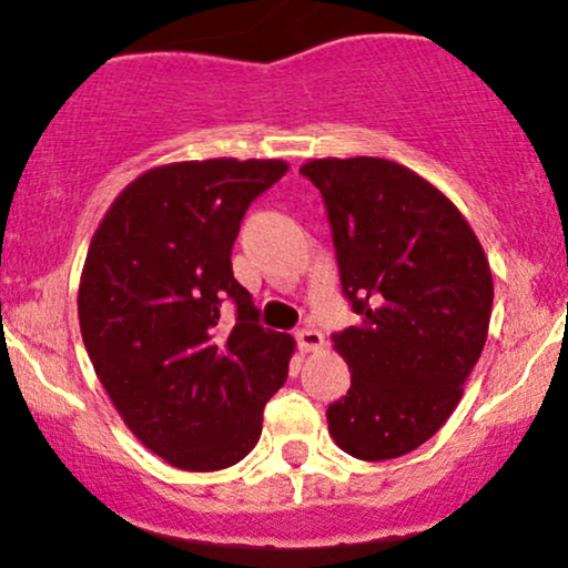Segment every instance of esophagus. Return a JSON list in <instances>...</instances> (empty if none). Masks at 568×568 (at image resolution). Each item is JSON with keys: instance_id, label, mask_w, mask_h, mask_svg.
<instances>
[{"instance_id": "obj_1", "label": "esophagus", "mask_w": 568, "mask_h": 568, "mask_svg": "<svg viewBox=\"0 0 568 568\" xmlns=\"http://www.w3.org/2000/svg\"><path fill=\"white\" fill-rule=\"evenodd\" d=\"M296 344L302 352H317L323 347V334L315 328H302L296 331Z\"/></svg>"}]
</instances>
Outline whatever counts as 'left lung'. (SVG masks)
I'll list each match as a JSON object with an SVG mask.
<instances>
[{
  "mask_svg": "<svg viewBox=\"0 0 568 568\" xmlns=\"http://www.w3.org/2000/svg\"><path fill=\"white\" fill-rule=\"evenodd\" d=\"M342 291L361 321L334 336L352 382L331 403L336 446L395 459L446 425L488 336L494 280L465 216L440 189L379 158L310 160Z\"/></svg>",
  "mask_w": 568,
  "mask_h": 568,
  "instance_id": "obj_1",
  "label": "left lung"
}]
</instances>
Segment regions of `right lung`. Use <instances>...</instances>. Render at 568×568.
I'll use <instances>...</instances> for the list:
<instances>
[{
    "mask_svg": "<svg viewBox=\"0 0 568 568\" xmlns=\"http://www.w3.org/2000/svg\"><path fill=\"white\" fill-rule=\"evenodd\" d=\"M285 173L283 160L234 158L152 168L90 240L77 296L84 349L130 433L181 470L237 465L288 376L296 342L258 325L232 275L247 205Z\"/></svg>",
    "mask_w": 568,
    "mask_h": 568,
    "instance_id": "add662e5",
    "label": "right lung"
}]
</instances>
